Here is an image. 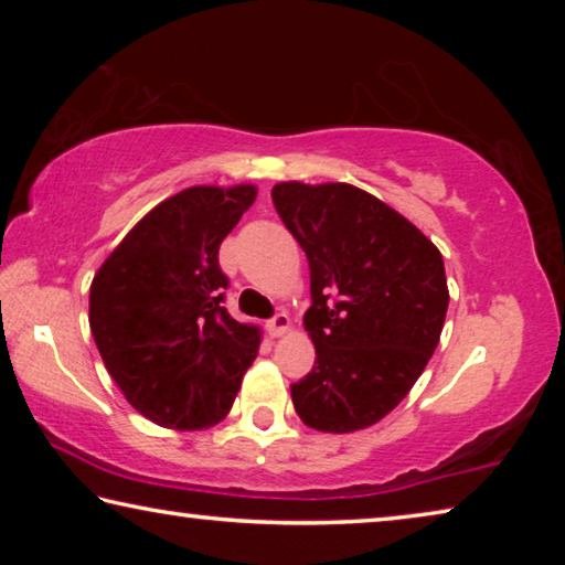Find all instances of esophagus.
Listing matches in <instances>:
<instances>
[{
	"mask_svg": "<svg viewBox=\"0 0 565 565\" xmlns=\"http://www.w3.org/2000/svg\"><path fill=\"white\" fill-rule=\"evenodd\" d=\"M266 329H269V333L271 337H284V333H289V329H291V319H289V313H276V317L266 323Z\"/></svg>",
	"mask_w": 565,
	"mask_h": 565,
	"instance_id": "obj_1",
	"label": "esophagus"
}]
</instances>
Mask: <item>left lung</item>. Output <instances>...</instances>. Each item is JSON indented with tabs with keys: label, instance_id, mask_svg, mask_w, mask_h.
Returning a JSON list of instances; mask_svg holds the SVG:
<instances>
[{
	"label": "left lung",
	"instance_id": "8db88e82",
	"mask_svg": "<svg viewBox=\"0 0 565 565\" xmlns=\"http://www.w3.org/2000/svg\"><path fill=\"white\" fill-rule=\"evenodd\" d=\"M271 199L311 271L303 327L317 361L291 384L296 414L327 434L374 426L404 401L441 339L444 256L408 218L343 181H281Z\"/></svg>",
	"mask_w": 565,
	"mask_h": 565
}]
</instances>
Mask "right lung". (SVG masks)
<instances>
[{
    "label": "right lung",
    "instance_id": "obj_1",
    "mask_svg": "<svg viewBox=\"0 0 565 565\" xmlns=\"http://www.w3.org/2000/svg\"><path fill=\"white\" fill-rule=\"evenodd\" d=\"M256 186H189L164 199L107 256L89 327L124 398L157 426L196 431L232 411L262 331L224 309L218 246Z\"/></svg>",
    "mask_w": 565,
    "mask_h": 565
}]
</instances>
